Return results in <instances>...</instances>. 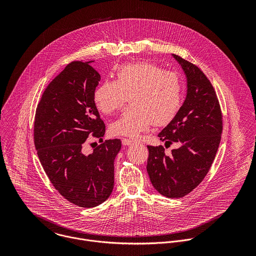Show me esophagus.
I'll return each instance as SVG.
<instances>
[{
  "mask_svg": "<svg viewBox=\"0 0 256 256\" xmlns=\"http://www.w3.org/2000/svg\"><path fill=\"white\" fill-rule=\"evenodd\" d=\"M133 143H134V141H133V140L126 139V138L122 139V144H123L124 146H130V145H131V144H133Z\"/></svg>",
  "mask_w": 256,
  "mask_h": 256,
  "instance_id": "1",
  "label": "esophagus"
}]
</instances>
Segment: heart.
<instances>
[{
    "instance_id": "obj_1",
    "label": "heart",
    "mask_w": 256,
    "mask_h": 256,
    "mask_svg": "<svg viewBox=\"0 0 256 256\" xmlns=\"http://www.w3.org/2000/svg\"><path fill=\"white\" fill-rule=\"evenodd\" d=\"M116 80L104 82L94 92L98 110L110 114L119 110L129 96L131 106L110 126L113 135L137 137L154 123H170L182 104V82L176 73L166 72L150 62L124 65Z\"/></svg>"
}]
</instances>
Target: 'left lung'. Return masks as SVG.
Segmentation results:
<instances>
[{
    "label": "left lung",
    "mask_w": 256,
    "mask_h": 256,
    "mask_svg": "<svg viewBox=\"0 0 256 256\" xmlns=\"http://www.w3.org/2000/svg\"><path fill=\"white\" fill-rule=\"evenodd\" d=\"M172 56L185 74L186 96L176 116L158 136L166 145L180 146L166 154L162 146H148L146 172L160 194L180 198L208 174L219 148L222 120L217 94L207 76L194 64Z\"/></svg>",
    "instance_id": "left-lung-1"
}]
</instances>
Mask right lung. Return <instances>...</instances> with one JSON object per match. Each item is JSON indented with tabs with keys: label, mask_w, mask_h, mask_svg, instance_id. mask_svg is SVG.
Segmentation results:
<instances>
[{
	"label": "right lung",
	"mask_w": 256,
	"mask_h": 256,
	"mask_svg": "<svg viewBox=\"0 0 256 256\" xmlns=\"http://www.w3.org/2000/svg\"><path fill=\"white\" fill-rule=\"evenodd\" d=\"M92 62L68 64L44 90L34 120V145L44 172L64 198L82 208L110 197L121 148L119 139H102L106 125L94 98L100 74ZM90 134L102 144L86 155L82 148Z\"/></svg>",
	"instance_id": "1"
}]
</instances>
